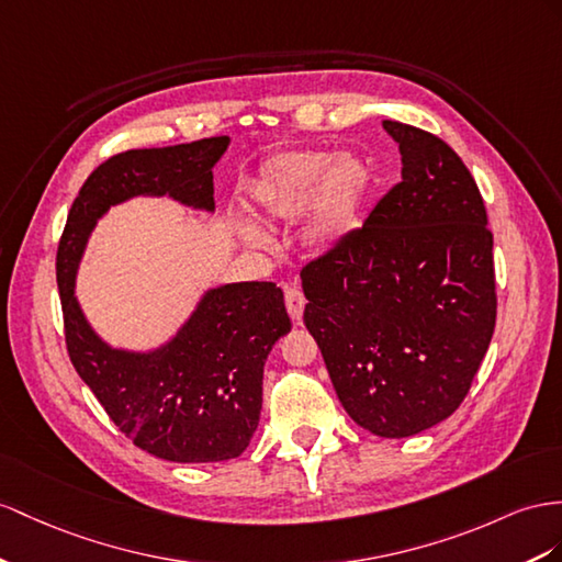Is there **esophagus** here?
I'll use <instances>...</instances> for the list:
<instances>
[{
  "label": "esophagus",
  "mask_w": 562,
  "mask_h": 562,
  "mask_svg": "<svg viewBox=\"0 0 562 562\" xmlns=\"http://www.w3.org/2000/svg\"><path fill=\"white\" fill-rule=\"evenodd\" d=\"M284 304H286V313H290V318L294 323H299L301 315H304V308H306V299H304V294H301V290H296V286H286Z\"/></svg>",
  "instance_id": "34e87169"
}]
</instances>
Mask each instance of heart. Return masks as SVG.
I'll return each instance as SVG.
<instances>
[{
  "mask_svg": "<svg viewBox=\"0 0 562 562\" xmlns=\"http://www.w3.org/2000/svg\"><path fill=\"white\" fill-rule=\"evenodd\" d=\"M372 187L366 158L327 149H286L272 154L247 187L254 223H294L306 215L301 241L315 256L337 251L358 225ZM247 239L258 244L261 233L249 227Z\"/></svg>",
  "mask_w": 562,
  "mask_h": 562,
  "instance_id": "heart-1",
  "label": "heart"
}]
</instances>
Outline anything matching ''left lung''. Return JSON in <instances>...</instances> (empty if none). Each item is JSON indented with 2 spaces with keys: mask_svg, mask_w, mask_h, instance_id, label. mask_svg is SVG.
Instances as JSON below:
<instances>
[{
  "mask_svg": "<svg viewBox=\"0 0 562 562\" xmlns=\"http://www.w3.org/2000/svg\"><path fill=\"white\" fill-rule=\"evenodd\" d=\"M401 182L363 227L301 270L304 323L356 425L404 439L463 404L496 325L494 237L458 154L382 121Z\"/></svg>",
  "mask_w": 562,
  "mask_h": 562,
  "instance_id": "obj_1",
  "label": "left lung"
}]
</instances>
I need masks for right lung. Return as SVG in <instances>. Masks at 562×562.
I'll return each instance as SVG.
<instances>
[{
    "label": "right lung",
    "mask_w": 562,
    "mask_h": 562,
    "mask_svg": "<svg viewBox=\"0 0 562 562\" xmlns=\"http://www.w3.org/2000/svg\"><path fill=\"white\" fill-rule=\"evenodd\" d=\"M229 137L133 149L99 166L68 211L56 254L66 347L82 382L135 446L170 463H221L247 449L261 418L263 366L292 329L276 282H229L199 296L192 313L151 349L113 347L76 296L97 223L137 196H166L213 213V172Z\"/></svg>",
    "instance_id": "1"
}]
</instances>
